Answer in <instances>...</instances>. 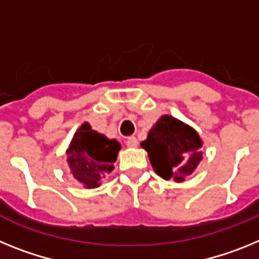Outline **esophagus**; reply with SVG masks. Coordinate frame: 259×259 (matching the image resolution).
<instances>
[{
    "mask_svg": "<svg viewBox=\"0 0 259 259\" xmlns=\"http://www.w3.org/2000/svg\"><path fill=\"white\" fill-rule=\"evenodd\" d=\"M125 143H126L127 147L134 148V147H137V146H138V139H137L136 137H129V138L125 141Z\"/></svg>",
    "mask_w": 259,
    "mask_h": 259,
    "instance_id": "esophagus-1",
    "label": "esophagus"
}]
</instances>
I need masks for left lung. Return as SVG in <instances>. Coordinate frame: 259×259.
I'll return each mask as SVG.
<instances>
[{"label": "left lung", "instance_id": "left-lung-1", "mask_svg": "<svg viewBox=\"0 0 259 259\" xmlns=\"http://www.w3.org/2000/svg\"><path fill=\"white\" fill-rule=\"evenodd\" d=\"M201 137L188 123L164 114L141 143L147 151L156 175L164 180L184 183L203 159Z\"/></svg>", "mask_w": 259, "mask_h": 259}]
</instances>
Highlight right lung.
<instances>
[{
    "mask_svg": "<svg viewBox=\"0 0 259 259\" xmlns=\"http://www.w3.org/2000/svg\"><path fill=\"white\" fill-rule=\"evenodd\" d=\"M121 145L91 129L89 122L82 123L74 133L66 150L67 164L74 179L86 189L102 185V180L114 169L113 163Z\"/></svg>",
    "mask_w": 259,
    "mask_h": 259,
    "instance_id": "right-lung-1",
    "label": "right lung"
}]
</instances>
